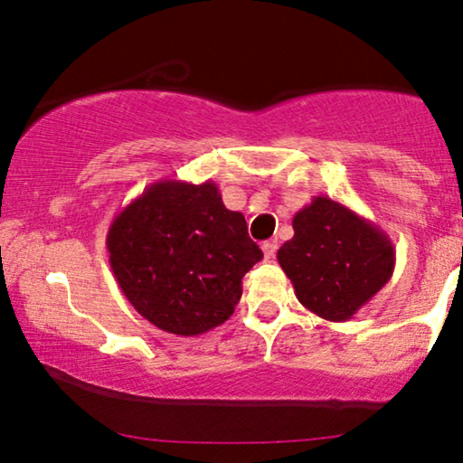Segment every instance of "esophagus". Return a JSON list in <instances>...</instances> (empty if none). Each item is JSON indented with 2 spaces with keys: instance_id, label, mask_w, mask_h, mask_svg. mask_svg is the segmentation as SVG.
<instances>
[{
  "instance_id": "34e87169",
  "label": "esophagus",
  "mask_w": 463,
  "mask_h": 463,
  "mask_svg": "<svg viewBox=\"0 0 463 463\" xmlns=\"http://www.w3.org/2000/svg\"><path fill=\"white\" fill-rule=\"evenodd\" d=\"M261 250L265 259H274L276 257V250H278V244L274 242V240H269V242H263L261 244Z\"/></svg>"
}]
</instances>
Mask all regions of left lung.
I'll return each mask as SVG.
<instances>
[{"label":"left lung","instance_id":"left-lung-1","mask_svg":"<svg viewBox=\"0 0 463 463\" xmlns=\"http://www.w3.org/2000/svg\"><path fill=\"white\" fill-rule=\"evenodd\" d=\"M295 236L278 250L297 299L325 320L345 322L392 278L388 233L326 195H316L293 219Z\"/></svg>","mask_w":463,"mask_h":463}]
</instances>
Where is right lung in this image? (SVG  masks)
<instances>
[{
    "label": "right lung",
    "instance_id": "add662e5",
    "mask_svg": "<svg viewBox=\"0 0 463 463\" xmlns=\"http://www.w3.org/2000/svg\"><path fill=\"white\" fill-rule=\"evenodd\" d=\"M113 276L132 307L162 331L195 337L223 325L242 278L263 252L242 213L227 211L213 181H157L113 219Z\"/></svg>",
    "mask_w": 463,
    "mask_h": 463
}]
</instances>
